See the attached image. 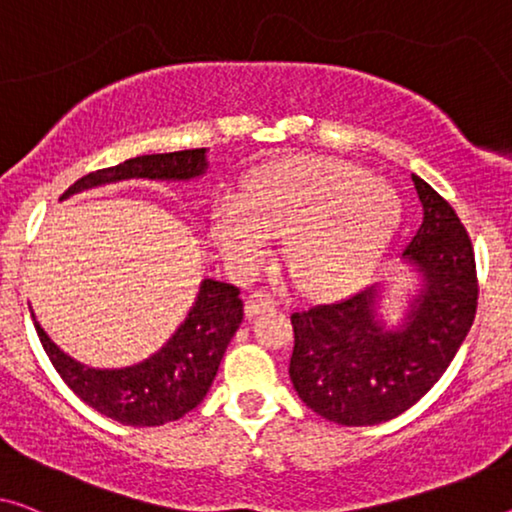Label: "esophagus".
<instances>
[{"label":"esophagus","instance_id":"1","mask_svg":"<svg viewBox=\"0 0 512 512\" xmlns=\"http://www.w3.org/2000/svg\"><path fill=\"white\" fill-rule=\"evenodd\" d=\"M273 308H278V299L271 292H264V289L262 292L250 294L246 299V315L248 317H255V315H259V312H266Z\"/></svg>","mask_w":512,"mask_h":512}]
</instances>
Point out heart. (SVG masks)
<instances>
[{
  "instance_id": "heart-1",
  "label": "heart",
  "mask_w": 512,
  "mask_h": 512,
  "mask_svg": "<svg viewBox=\"0 0 512 512\" xmlns=\"http://www.w3.org/2000/svg\"><path fill=\"white\" fill-rule=\"evenodd\" d=\"M400 220V197L386 181L338 160L278 165L248 188L243 202L213 209V241L236 273L266 262L287 236V266L305 287H333L358 276Z\"/></svg>"
}]
</instances>
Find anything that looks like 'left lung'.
Returning <instances> with one entry per match:
<instances>
[{
	"mask_svg": "<svg viewBox=\"0 0 512 512\" xmlns=\"http://www.w3.org/2000/svg\"><path fill=\"white\" fill-rule=\"evenodd\" d=\"M411 181L423 218L400 257L423 285L398 329L379 319L377 285L292 315L289 379L326 421L377 425L414 407L474 324L478 278L469 234L430 183L416 174Z\"/></svg>",
	"mask_w": 512,
	"mask_h": 512,
	"instance_id": "left-lung-1",
	"label": "left lung"
}]
</instances>
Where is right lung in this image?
Masks as SVG:
<instances>
[{"mask_svg":"<svg viewBox=\"0 0 512 512\" xmlns=\"http://www.w3.org/2000/svg\"><path fill=\"white\" fill-rule=\"evenodd\" d=\"M207 149L137 156L124 163L89 172L61 195L124 179L190 181L207 172ZM239 287L204 278L200 294L183 324L147 361L119 370L87 368L48 338L34 319L38 340L64 384L98 414L131 427H156L177 421L204 400L218 365L243 319Z\"/></svg>","mask_w":512,"mask_h":512,"instance_id":"1","label":"right lung"}]
</instances>
